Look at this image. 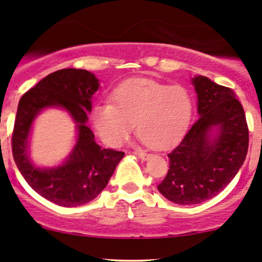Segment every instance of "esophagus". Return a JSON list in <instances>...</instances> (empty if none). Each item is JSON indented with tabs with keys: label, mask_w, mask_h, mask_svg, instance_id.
Instances as JSON below:
<instances>
[{
	"label": "esophagus",
	"mask_w": 262,
	"mask_h": 262,
	"mask_svg": "<svg viewBox=\"0 0 262 262\" xmlns=\"http://www.w3.org/2000/svg\"><path fill=\"white\" fill-rule=\"evenodd\" d=\"M135 154L138 155V158H140L141 160H148L149 154L146 151H135Z\"/></svg>",
	"instance_id": "1"
}]
</instances>
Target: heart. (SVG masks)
<instances>
[{
    "instance_id": "obj_1",
    "label": "heart",
    "mask_w": 262,
    "mask_h": 262,
    "mask_svg": "<svg viewBox=\"0 0 262 262\" xmlns=\"http://www.w3.org/2000/svg\"><path fill=\"white\" fill-rule=\"evenodd\" d=\"M191 114L192 98L185 87L137 79L122 83L113 92V102L93 108V123L108 145L124 143L137 123L140 139L162 149L181 137Z\"/></svg>"
}]
</instances>
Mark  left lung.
Returning a JSON list of instances; mask_svg holds the SVG:
<instances>
[{"mask_svg": "<svg viewBox=\"0 0 262 262\" xmlns=\"http://www.w3.org/2000/svg\"><path fill=\"white\" fill-rule=\"evenodd\" d=\"M200 118L167 154L169 171L159 183L164 197L177 204H197L217 196L235 177L249 148V128L242 103L229 87L206 76L192 79ZM217 126L215 137L210 134Z\"/></svg>", "mask_w": 262, "mask_h": 262, "instance_id": "obj_1", "label": "left lung"}]
</instances>
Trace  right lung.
<instances>
[{
	"label": "right lung",
	"instance_id": "add662e5",
	"mask_svg": "<svg viewBox=\"0 0 262 262\" xmlns=\"http://www.w3.org/2000/svg\"><path fill=\"white\" fill-rule=\"evenodd\" d=\"M98 80L81 69H62L49 74L20 97L12 133V154L18 170L31 187L41 197L62 207L85 204L101 193L123 151L103 149L86 125L91 112V98L98 90ZM65 107L78 127L77 145L64 164L53 169H39L26 156L31 123L41 109Z\"/></svg>",
	"mask_w": 262,
	"mask_h": 262
}]
</instances>
